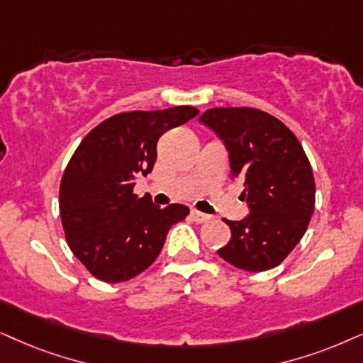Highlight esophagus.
<instances>
[{
    "label": "esophagus",
    "mask_w": 363,
    "mask_h": 363,
    "mask_svg": "<svg viewBox=\"0 0 363 363\" xmlns=\"http://www.w3.org/2000/svg\"><path fill=\"white\" fill-rule=\"evenodd\" d=\"M191 218H192V221L199 223V224L211 221V216L209 214H204V213H201V211H196V209L191 211Z\"/></svg>",
    "instance_id": "1"
}]
</instances>
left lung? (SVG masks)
Returning a JSON list of instances; mask_svg holds the SVG:
<instances>
[{
  "instance_id": "1",
  "label": "left lung",
  "mask_w": 363,
  "mask_h": 363,
  "mask_svg": "<svg viewBox=\"0 0 363 363\" xmlns=\"http://www.w3.org/2000/svg\"><path fill=\"white\" fill-rule=\"evenodd\" d=\"M199 121L221 137L231 179L245 182L250 214L224 219L231 240L218 255L245 272L278 266L303 238L315 209V177L296 135L277 117L251 107H216Z\"/></svg>"
}]
</instances>
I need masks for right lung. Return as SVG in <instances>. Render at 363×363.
Returning <instances> with one entry per match:
<instances>
[{
	"label": "right lung",
	"mask_w": 363,
	"mask_h": 363,
	"mask_svg": "<svg viewBox=\"0 0 363 363\" xmlns=\"http://www.w3.org/2000/svg\"><path fill=\"white\" fill-rule=\"evenodd\" d=\"M199 110L179 105L112 116L85 135L60 182V218L72 253L91 277L121 283L147 269L172 224L189 208L160 209L134 192L139 174L152 171L157 140Z\"/></svg>",
	"instance_id": "right-lung-1"
}]
</instances>
